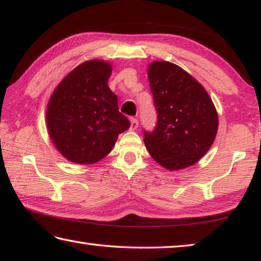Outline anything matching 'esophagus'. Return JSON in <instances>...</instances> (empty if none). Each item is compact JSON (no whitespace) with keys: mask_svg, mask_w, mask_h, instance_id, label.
I'll use <instances>...</instances> for the list:
<instances>
[{"mask_svg":"<svg viewBox=\"0 0 261 261\" xmlns=\"http://www.w3.org/2000/svg\"><path fill=\"white\" fill-rule=\"evenodd\" d=\"M139 126V121L135 118H130V129L135 130Z\"/></svg>","mask_w":261,"mask_h":261,"instance_id":"34e87169","label":"esophagus"}]
</instances>
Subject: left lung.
Listing matches in <instances>:
<instances>
[{"label":"left lung","mask_w":261,"mask_h":261,"mask_svg":"<svg viewBox=\"0 0 261 261\" xmlns=\"http://www.w3.org/2000/svg\"><path fill=\"white\" fill-rule=\"evenodd\" d=\"M148 78L158 122L153 132L143 130L147 149L166 169L190 167L215 141L218 115L214 102L197 80L172 63L153 62Z\"/></svg>","instance_id":"obj_1"}]
</instances>
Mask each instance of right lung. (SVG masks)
Masks as SVG:
<instances>
[{
	"label": "right lung",
	"mask_w": 261,
	"mask_h": 261,
	"mask_svg": "<svg viewBox=\"0 0 261 261\" xmlns=\"http://www.w3.org/2000/svg\"><path fill=\"white\" fill-rule=\"evenodd\" d=\"M111 73L110 63L87 61L72 70L51 95L47 130L55 147L71 162H98L130 126L107 85Z\"/></svg>",
	"instance_id": "add662e5"
}]
</instances>
